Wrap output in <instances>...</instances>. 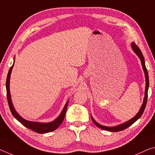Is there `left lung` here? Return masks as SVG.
Masks as SVG:
<instances>
[{
  "mask_svg": "<svg viewBox=\"0 0 155 155\" xmlns=\"http://www.w3.org/2000/svg\"><path fill=\"white\" fill-rule=\"evenodd\" d=\"M131 46H132V50H133L135 54H136L139 56L140 60H141L142 67H143V72L145 74V77H146V90H145V97H144L143 104H142L141 108H140L139 112L136 114V116L132 118V119H131L130 120H129V121H127L126 122L124 123V124H120V125H119V126H117L107 127V126H102V125L98 124V123L94 119H93V117H91L93 123H94L96 126L100 127V128L104 130H107L110 132H119V131L123 130H125L126 128H127V127L130 126L132 124H133L135 121H137V120H138L139 118L141 117L142 114L143 113L145 108H146V104H147V99H148V87H149V77H148V70H147V69L146 68L144 57H143V54H142L141 50H140V49L139 48V47L137 46L134 43H132Z\"/></svg>",
  "mask_w": 155,
  "mask_h": 155,
  "instance_id": "obj_1",
  "label": "left lung"
}]
</instances>
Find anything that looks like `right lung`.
I'll return each mask as SVG.
<instances>
[{
	"label": "right lung",
	"instance_id": "right-lung-1",
	"mask_svg": "<svg viewBox=\"0 0 155 155\" xmlns=\"http://www.w3.org/2000/svg\"><path fill=\"white\" fill-rule=\"evenodd\" d=\"M14 64L12 65V67L9 69L8 74H7V80H6V90H7V101H8L9 107V109H10V111L13 116L16 118V119L18 120L19 122H21L22 124L25 127H28V128L32 130L33 131L37 132L39 134H43V133H47V132H50L51 131L55 130L57 128V127L60 126V125L62 124L63 121V119H64L66 110H67L68 107V102L66 103L64 107L62 110V112L60 114L59 116H58L54 121L50 122V123H40V122H34V121H29L28 120L24 119L23 118H22L20 115H19L16 110L14 109V105L12 104V99H11V95H10V91H9V80H10V76L12 73V68L14 67Z\"/></svg>",
	"mask_w": 155,
	"mask_h": 155
}]
</instances>
